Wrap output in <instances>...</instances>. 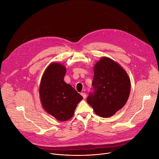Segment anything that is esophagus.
Returning a JSON list of instances; mask_svg holds the SVG:
<instances>
[{"mask_svg":"<svg viewBox=\"0 0 159 159\" xmlns=\"http://www.w3.org/2000/svg\"><path fill=\"white\" fill-rule=\"evenodd\" d=\"M80 94L82 95V96L83 97V98H84V99H85V98H86V94H85V93H80Z\"/></svg>","mask_w":159,"mask_h":159,"instance_id":"esophagus-1","label":"esophagus"}]
</instances>
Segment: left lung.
<instances>
[{
	"label": "left lung",
	"mask_w": 159,
	"mask_h": 159,
	"mask_svg": "<svg viewBox=\"0 0 159 159\" xmlns=\"http://www.w3.org/2000/svg\"><path fill=\"white\" fill-rule=\"evenodd\" d=\"M94 94L87 99L96 114L109 118L127 102L131 89L129 76L123 68L113 60L102 57L94 66Z\"/></svg>",
	"instance_id": "obj_1"
}]
</instances>
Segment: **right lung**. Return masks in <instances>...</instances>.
<instances>
[{"mask_svg": "<svg viewBox=\"0 0 159 159\" xmlns=\"http://www.w3.org/2000/svg\"><path fill=\"white\" fill-rule=\"evenodd\" d=\"M65 73L64 65L52 63L43 74L39 89L44 110L60 121L70 119L78 103L83 99L72 85L64 81Z\"/></svg>", "mask_w": 159, "mask_h": 159, "instance_id": "obj_1", "label": "right lung"}]
</instances>
